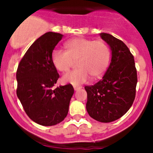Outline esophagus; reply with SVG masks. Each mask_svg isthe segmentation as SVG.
<instances>
[{
	"label": "esophagus",
	"instance_id": "34e87169",
	"mask_svg": "<svg viewBox=\"0 0 153 153\" xmlns=\"http://www.w3.org/2000/svg\"><path fill=\"white\" fill-rule=\"evenodd\" d=\"M80 89H81V86H74V89H75V91L79 90Z\"/></svg>",
	"mask_w": 153,
	"mask_h": 153
}]
</instances>
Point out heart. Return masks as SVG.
Returning <instances> with one entry per match:
<instances>
[{
	"mask_svg": "<svg viewBox=\"0 0 153 153\" xmlns=\"http://www.w3.org/2000/svg\"><path fill=\"white\" fill-rule=\"evenodd\" d=\"M64 47L66 52L55 49L52 52L51 59L54 67L65 72L77 61L78 69L65 74L62 77L63 82L80 85L87 82L90 76L93 79L100 78L109 66L110 49L104 41L75 38L66 42Z\"/></svg>",
	"mask_w": 153,
	"mask_h": 153,
	"instance_id": "1",
	"label": "heart"
}]
</instances>
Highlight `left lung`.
<instances>
[{
	"mask_svg": "<svg viewBox=\"0 0 153 153\" xmlns=\"http://www.w3.org/2000/svg\"><path fill=\"white\" fill-rule=\"evenodd\" d=\"M109 46L111 62L102 79L93 86H86V111L99 122L118 119L133 104L137 84V71L133 55L121 40L110 34L100 33Z\"/></svg>",
	"mask_w": 153,
	"mask_h": 153,
	"instance_id": "left-lung-1",
	"label": "left lung"
}]
</instances>
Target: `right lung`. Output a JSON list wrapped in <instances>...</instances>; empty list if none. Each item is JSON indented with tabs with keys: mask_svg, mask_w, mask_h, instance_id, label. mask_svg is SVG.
Returning a JSON list of instances; mask_svg holds the SVG:
<instances>
[{
	"mask_svg": "<svg viewBox=\"0 0 153 153\" xmlns=\"http://www.w3.org/2000/svg\"><path fill=\"white\" fill-rule=\"evenodd\" d=\"M63 36L49 32L38 38L23 57L16 72L17 96L29 118L42 126L64 121L74 93L71 84L53 88L59 75L51 55Z\"/></svg>",
	"mask_w": 153,
	"mask_h": 153,
	"instance_id": "right-lung-1",
	"label": "right lung"
}]
</instances>
